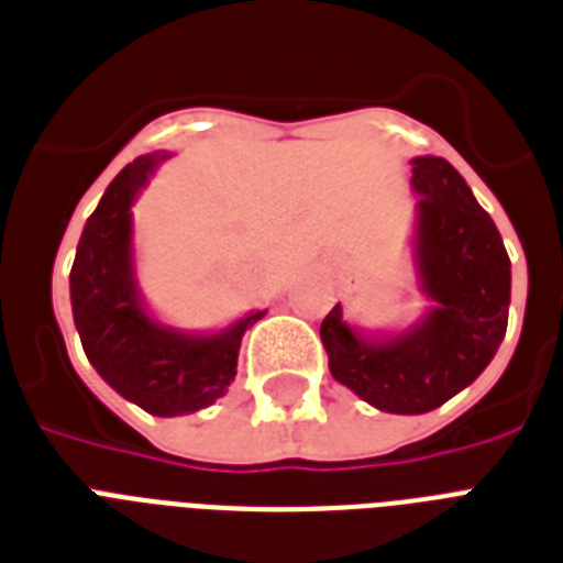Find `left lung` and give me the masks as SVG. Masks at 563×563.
Listing matches in <instances>:
<instances>
[{
    "mask_svg": "<svg viewBox=\"0 0 563 563\" xmlns=\"http://www.w3.org/2000/svg\"><path fill=\"white\" fill-rule=\"evenodd\" d=\"M418 198L415 263L435 307L402 335L371 342L342 321H321L330 374L365 402L391 415L444 406L494 360L508 327L511 263L497 224L444 157H415Z\"/></svg>",
    "mask_w": 563,
    "mask_h": 563,
    "instance_id": "8db88e82",
    "label": "left lung"
}]
</instances>
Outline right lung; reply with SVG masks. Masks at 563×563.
<instances>
[{"instance_id": "1", "label": "right lung", "mask_w": 563, "mask_h": 563, "mask_svg": "<svg viewBox=\"0 0 563 563\" xmlns=\"http://www.w3.org/2000/svg\"><path fill=\"white\" fill-rule=\"evenodd\" d=\"M166 154H143L119 172L84 224L69 272V298L84 353L101 379L157 418L189 415L228 391L242 335L265 312L228 330L189 335L157 324L136 295L131 203Z\"/></svg>"}]
</instances>
